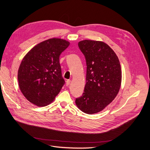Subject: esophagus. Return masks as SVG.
<instances>
[{
    "label": "esophagus",
    "instance_id": "1",
    "mask_svg": "<svg viewBox=\"0 0 150 150\" xmlns=\"http://www.w3.org/2000/svg\"><path fill=\"white\" fill-rule=\"evenodd\" d=\"M66 86H69L71 83V80L69 79H67L66 81Z\"/></svg>",
    "mask_w": 150,
    "mask_h": 150
}]
</instances>
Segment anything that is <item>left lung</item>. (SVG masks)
Segmentation results:
<instances>
[{
	"label": "left lung",
	"instance_id": "obj_1",
	"mask_svg": "<svg viewBox=\"0 0 150 150\" xmlns=\"http://www.w3.org/2000/svg\"><path fill=\"white\" fill-rule=\"evenodd\" d=\"M78 46L85 56L87 71L84 93L76 99V104L86 114H96L114 100L119 92L122 78L120 61L104 42L84 40Z\"/></svg>",
	"mask_w": 150,
	"mask_h": 150
}]
</instances>
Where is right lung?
Listing matches in <instances>:
<instances>
[{
  "instance_id": "add662e5",
  "label": "right lung",
  "mask_w": 150,
  "mask_h": 150,
  "mask_svg": "<svg viewBox=\"0 0 150 150\" xmlns=\"http://www.w3.org/2000/svg\"><path fill=\"white\" fill-rule=\"evenodd\" d=\"M69 44L62 39H49L25 54L18 70L17 78L22 93L29 102L38 106H46L60 92L65 81L59 56Z\"/></svg>"
}]
</instances>
